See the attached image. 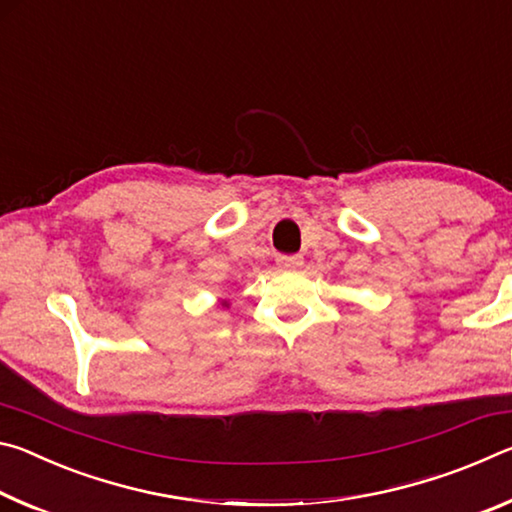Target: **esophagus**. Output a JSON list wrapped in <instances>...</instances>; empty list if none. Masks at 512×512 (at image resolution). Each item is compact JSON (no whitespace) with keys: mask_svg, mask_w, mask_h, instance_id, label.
<instances>
[{"mask_svg":"<svg viewBox=\"0 0 512 512\" xmlns=\"http://www.w3.org/2000/svg\"><path fill=\"white\" fill-rule=\"evenodd\" d=\"M277 264H280L282 268H300L302 266V257L300 255H280L277 257Z\"/></svg>","mask_w":512,"mask_h":512,"instance_id":"1","label":"esophagus"}]
</instances>
